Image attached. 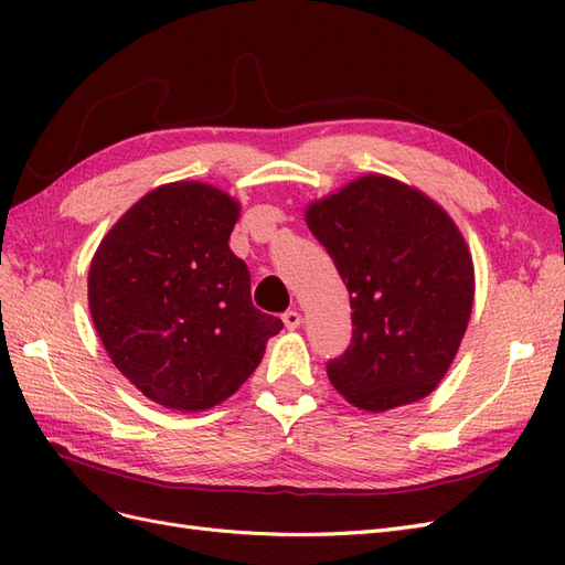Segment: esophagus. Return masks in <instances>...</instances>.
<instances>
[{
	"label": "esophagus",
	"instance_id": "1",
	"mask_svg": "<svg viewBox=\"0 0 565 565\" xmlns=\"http://www.w3.org/2000/svg\"><path fill=\"white\" fill-rule=\"evenodd\" d=\"M282 322H285L287 330H297L301 324V313L299 311H287V313H282Z\"/></svg>",
	"mask_w": 565,
	"mask_h": 565
}]
</instances>
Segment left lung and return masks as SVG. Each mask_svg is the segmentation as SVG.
<instances>
[{
  "instance_id": "left-lung-1",
  "label": "left lung",
  "mask_w": 565,
  "mask_h": 565,
  "mask_svg": "<svg viewBox=\"0 0 565 565\" xmlns=\"http://www.w3.org/2000/svg\"><path fill=\"white\" fill-rule=\"evenodd\" d=\"M306 226L351 299L353 339L328 363L353 407L417 403L446 377L473 309V262L440 204L386 174H363L309 202Z\"/></svg>"
}]
</instances>
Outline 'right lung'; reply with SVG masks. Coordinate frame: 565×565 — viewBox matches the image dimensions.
<instances>
[{"mask_svg":"<svg viewBox=\"0 0 565 565\" xmlns=\"http://www.w3.org/2000/svg\"><path fill=\"white\" fill-rule=\"evenodd\" d=\"M241 202L202 181L152 188L89 266V313L113 365L146 398L200 413L231 398L282 322L256 311L228 241Z\"/></svg>","mask_w":565,"mask_h":565,"instance_id":"add662e5","label":"right lung"}]
</instances>
